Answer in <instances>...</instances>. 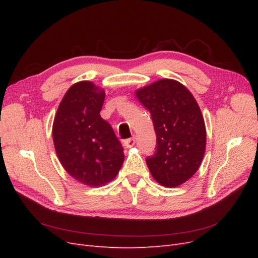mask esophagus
I'll return each mask as SVG.
<instances>
[{
	"instance_id": "34e87169",
	"label": "esophagus",
	"mask_w": 258,
	"mask_h": 258,
	"mask_svg": "<svg viewBox=\"0 0 258 258\" xmlns=\"http://www.w3.org/2000/svg\"><path fill=\"white\" fill-rule=\"evenodd\" d=\"M135 144H136V138L135 137L124 140V141H123V145L126 146L127 148H130L132 146H135Z\"/></svg>"
}]
</instances>
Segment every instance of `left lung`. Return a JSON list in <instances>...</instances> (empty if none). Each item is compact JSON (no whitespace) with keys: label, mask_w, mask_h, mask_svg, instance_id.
<instances>
[{"label":"left lung","mask_w":258,"mask_h":258,"mask_svg":"<svg viewBox=\"0 0 258 258\" xmlns=\"http://www.w3.org/2000/svg\"><path fill=\"white\" fill-rule=\"evenodd\" d=\"M136 95L151 113L156 148L146 158L153 177L166 187L190 178L206 151V126L198 103L186 87L173 80H160Z\"/></svg>","instance_id":"8db88e82"}]
</instances>
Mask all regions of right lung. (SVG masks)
<instances>
[{
	"label": "right lung",
	"mask_w": 258,
	"mask_h": 258,
	"mask_svg": "<svg viewBox=\"0 0 258 258\" xmlns=\"http://www.w3.org/2000/svg\"><path fill=\"white\" fill-rule=\"evenodd\" d=\"M104 91L90 82L74 84L58 107L52 126L53 144L67 172L91 187L117 175L123 148L111 124L100 116Z\"/></svg>",
	"instance_id": "obj_1"
}]
</instances>
